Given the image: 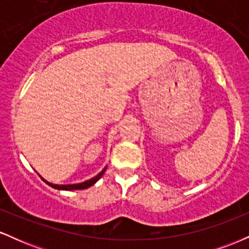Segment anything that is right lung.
Instances as JSON below:
<instances>
[{
	"mask_svg": "<svg viewBox=\"0 0 249 249\" xmlns=\"http://www.w3.org/2000/svg\"><path fill=\"white\" fill-rule=\"evenodd\" d=\"M107 166H105L104 168H103V170L101 171V172H99L98 174H97L96 177H93V178H91V179L87 180V181L79 182V184H70V185H56V184H51V182L47 181V180H45V179H43V178H42V179L44 180V181L47 182V184L49 185V186L53 187V188H56V190H62V191L85 190V188H89V187H90V186H92L93 184H96V182L98 181V180L102 178V176H103V174H104L105 171H107Z\"/></svg>",
	"mask_w": 249,
	"mask_h": 249,
	"instance_id": "add662e5",
	"label": "right lung"
}]
</instances>
